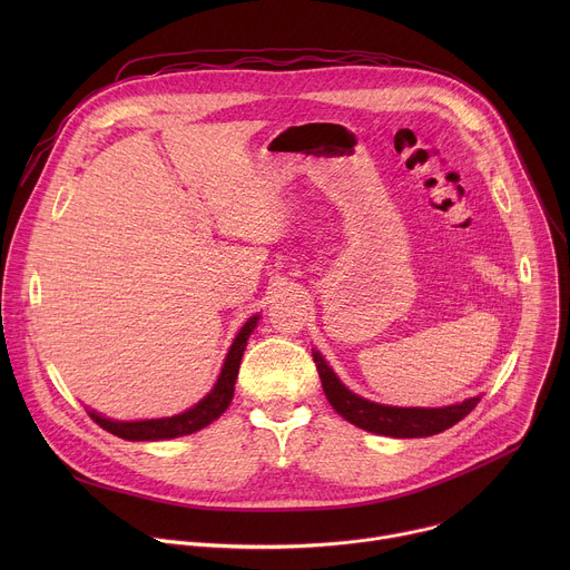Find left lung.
<instances>
[{
  "instance_id": "8db88e82",
  "label": "left lung",
  "mask_w": 570,
  "mask_h": 570,
  "mask_svg": "<svg viewBox=\"0 0 570 570\" xmlns=\"http://www.w3.org/2000/svg\"><path fill=\"white\" fill-rule=\"evenodd\" d=\"M313 361L322 381V390L327 394L334 411L343 415L350 424L387 438H429L438 435L460 420H464L480 401V396H471L455 405L444 409H396V405H381L367 401L352 390H347L334 370L327 365L317 352H313Z\"/></svg>"
}]
</instances>
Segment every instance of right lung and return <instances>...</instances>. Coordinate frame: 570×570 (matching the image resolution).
I'll return each mask as SVG.
<instances>
[{
	"label": "right lung",
	"mask_w": 570,
	"mask_h": 570,
	"mask_svg": "<svg viewBox=\"0 0 570 570\" xmlns=\"http://www.w3.org/2000/svg\"><path fill=\"white\" fill-rule=\"evenodd\" d=\"M259 315H253L246 324H243L240 332L236 334L227 358L223 363L220 376L216 381V385L212 387V392L200 399L194 409L174 415V417H161V420H141V422H115V420H106L101 415H97L95 411H88V415L108 433L121 438V440H132V442H153V440H171V438H183V435H191L200 429H205L207 424H212L214 420H218L234 396V383H236V374H238V365L243 358V352H246L248 338L257 327Z\"/></svg>",
	"instance_id": "1"
}]
</instances>
